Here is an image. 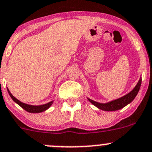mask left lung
Listing matches in <instances>:
<instances>
[{
    "label": "left lung",
    "instance_id": "obj_1",
    "mask_svg": "<svg viewBox=\"0 0 152 152\" xmlns=\"http://www.w3.org/2000/svg\"><path fill=\"white\" fill-rule=\"evenodd\" d=\"M140 84H141V79H140V80L138 81V84L135 86V88L132 89L130 92H129L127 95H124V96L120 97L119 99H116V100H112V101L109 102V103H100L94 101L92 100H90L89 98H88V100L91 103H92V104L95 105L98 108H100V109L103 110V111H117V110L124 108V106H126V105L129 104L134 100V98L136 97L137 94H138V91H139Z\"/></svg>",
    "mask_w": 152,
    "mask_h": 152
}]
</instances>
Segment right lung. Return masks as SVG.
Instances as JSON below:
<instances>
[{"label":"right lung","mask_w":152,"mask_h":152,"mask_svg":"<svg viewBox=\"0 0 152 152\" xmlns=\"http://www.w3.org/2000/svg\"><path fill=\"white\" fill-rule=\"evenodd\" d=\"M8 92H9V95L10 97H12V100H14L15 103H17L20 106H21L23 109H25V111H27L28 112L30 113H41L43 112V111H46V110L48 109L49 107L52 105V103H53V101H51L49 103H47V104H44V105H28V104H25V103H22L20 102V100H17L16 97H14L13 95H12V93L10 92V91L9 90V89L7 88Z\"/></svg>","instance_id":"right-lung-1"}]
</instances>
